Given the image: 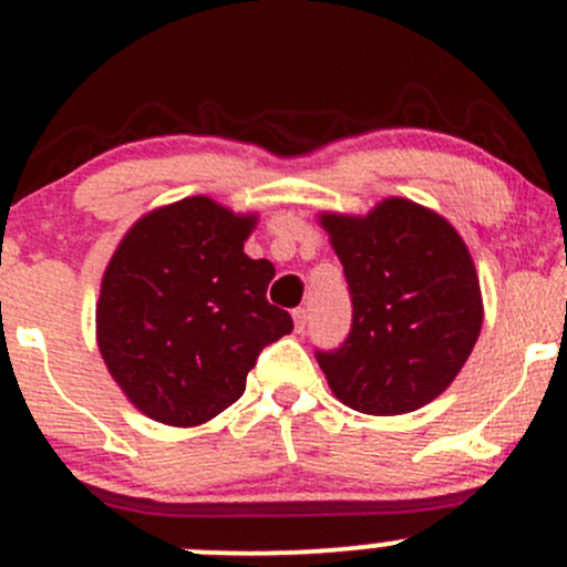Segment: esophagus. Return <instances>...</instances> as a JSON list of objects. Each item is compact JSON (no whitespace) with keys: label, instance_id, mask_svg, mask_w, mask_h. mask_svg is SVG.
I'll use <instances>...</instances> for the list:
<instances>
[{"label":"esophagus","instance_id":"obj_1","mask_svg":"<svg viewBox=\"0 0 567 567\" xmlns=\"http://www.w3.org/2000/svg\"><path fill=\"white\" fill-rule=\"evenodd\" d=\"M307 318H309V315H307V309H303V307H299V309H293V326H296V331H303V329H307Z\"/></svg>","mask_w":567,"mask_h":567}]
</instances>
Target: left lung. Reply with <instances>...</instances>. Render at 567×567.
I'll use <instances>...</instances> for the list:
<instances>
[{"label":"left lung","mask_w":567,"mask_h":567,"mask_svg":"<svg viewBox=\"0 0 567 567\" xmlns=\"http://www.w3.org/2000/svg\"><path fill=\"white\" fill-rule=\"evenodd\" d=\"M342 260L353 329L318 363L333 396L367 415L424 408L454 383L484 323L464 238L432 208L385 198L367 214L320 212Z\"/></svg>","instance_id":"1"}]
</instances>
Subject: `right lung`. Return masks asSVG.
Returning <instances> with one entry per match:
<instances>
[{"instance_id": "right-lung-1", "label": "right lung", "mask_w": 567, "mask_h": 567, "mask_svg": "<svg viewBox=\"0 0 567 567\" xmlns=\"http://www.w3.org/2000/svg\"><path fill=\"white\" fill-rule=\"evenodd\" d=\"M258 214L206 195L135 219L105 266L97 348L135 410L165 426H200L247 389L266 344L293 331L266 301L274 266L244 241Z\"/></svg>"}]
</instances>
